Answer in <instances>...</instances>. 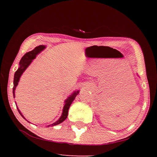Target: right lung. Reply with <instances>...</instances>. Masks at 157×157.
Returning <instances> with one entry per match:
<instances>
[{
    "label": "right lung",
    "mask_w": 157,
    "mask_h": 157,
    "mask_svg": "<svg viewBox=\"0 0 157 157\" xmlns=\"http://www.w3.org/2000/svg\"><path fill=\"white\" fill-rule=\"evenodd\" d=\"M46 48V46H44V45H40V46H36L35 48L33 49V50H31V51L25 53V54L23 56V57L21 58V59L20 62H19V67H18V68L17 69V71H16L15 73H14V86H13V95H14V98H15V90H16V88H17V85L18 84V82H19L21 76L22 75V74L23 73V72H24V71L26 70V68H27L28 66H30V63L33 62V59H35L36 55L39 54V53H40L41 51H43V50L45 48ZM79 90H77V91H74L72 94L69 95V96L67 98H66V100L64 101V105H63V107L62 116H60V118L58 119V120L56 122H55V123H53L52 124H50V125H48L47 126L48 127H50V126L52 127V126L57 125V124H59L60 123H62V122H63L66 120V118H67V116H68L69 107H70L71 105L72 104L73 100H75V97L79 94ZM17 108L18 109V113L21 114V116H22L23 118L25 119V120H26V119L25 118V117L23 116L22 113H21L20 110L18 109L17 106ZM26 121H27V120H26ZM28 122H29V121H28Z\"/></svg>",
    "instance_id": "right-lung-1"
}]
</instances>
